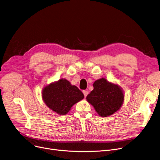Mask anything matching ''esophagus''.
Returning a JSON list of instances; mask_svg holds the SVG:
<instances>
[{"instance_id":"34e87169","label":"esophagus","mask_w":160,"mask_h":160,"mask_svg":"<svg viewBox=\"0 0 160 160\" xmlns=\"http://www.w3.org/2000/svg\"><path fill=\"white\" fill-rule=\"evenodd\" d=\"M82 92H83V94H84V96H85V97L86 98V97H87V94H88V91H82Z\"/></svg>"}]
</instances>
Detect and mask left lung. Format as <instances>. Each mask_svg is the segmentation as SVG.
<instances>
[{"instance_id": "8db88e82", "label": "left lung", "mask_w": 160, "mask_h": 160, "mask_svg": "<svg viewBox=\"0 0 160 160\" xmlns=\"http://www.w3.org/2000/svg\"><path fill=\"white\" fill-rule=\"evenodd\" d=\"M93 87L86 98L99 116H109L119 110L123 104L124 95L118 85L102 78L94 82Z\"/></svg>"}]
</instances>
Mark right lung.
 Listing matches in <instances>:
<instances>
[{
  "label": "right lung",
  "mask_w": 160,
  "mask_h": 160,
  "mask_svg": "<svg viewBox=\"0 0 160 160\" xmlns=\"http://www.w3.org/2000/svg\"><path fill=\"white\" fill-rule=\"evenodd\" d=\"M42 97L50 109L60 115H66L75 103L84 98V94L68 80L61 79L44 87Z\"/></svg>",
  "instance_id": "right-lung-1"
}]
</instances>
